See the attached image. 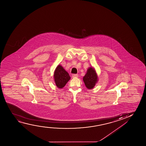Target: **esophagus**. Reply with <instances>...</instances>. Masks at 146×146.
<instances>
[{
  "label": "esophagus",
  "instance_id": "obj_1",
  "mask_svg": "<svg viewBox=\"0 0 146 146\" xmlns=\"http://www.w3.org/2000/svg\"><path fill=\"white\" fill-rule=\"evenodd\" d=\"M72 77H73V78H74V77H78V74H72Z\"/></svg>",
  "mask_w": 146,
  "mask_h": 146
}]
</instances>
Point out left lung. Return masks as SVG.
I'll use <instances>...</instances> for the list:
<instances>
[{"label": "left lung", "mask_w": 146, "mask_h": 146, "mask_svg": "<svg viewBox=\"0 0 146 146\" xmlns=\"http://www.w3.org/2000/svg\"><path fill=\"white\" fill-rule=\"evenodd\" d=\"M97 75L94 68L92 67L88 68L87 73L83 77V81L86 87L89 89L94 88L97 82Z\"/></svg>", "instance_id": "1"}]
</instances>
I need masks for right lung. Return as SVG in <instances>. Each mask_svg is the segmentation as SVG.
I'll return each instance as SVG.
<instances>
[{"instance_id": "obj_1", "label": "right lung", "mask_w": 146, "mask_h": 146, "mask_svg": "<svg viewBox=\"0 0 146 146\" xmlns=\"http://www.w3.org/2000/svg\"><path fill=\"white\" fill-rule=\"evenodd\" d=\"M54 77L56 85L59 88L64 87L71 78L68 72H66L61 65H58L56 67Z\"/></svg>"}]
</instances>
